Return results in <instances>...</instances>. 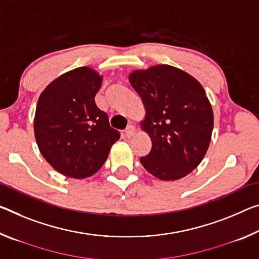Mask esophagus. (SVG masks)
I'll return each mask as SVG.
<instances>
[{"label":"esophagus","instance_id":"1","mask_svg":"<svg viewBox=\"0 0 259 259\" xmlns=\"http://www.w3.org/2000/svg\"><path fill=\"white\" fill-rule=\"evenodd\" d=\"M135 133H136V129H135V126L134 125H128V126H126V129L124 130V136L126 138H130V137L134 136Z\"/></svg>","mask_w":259,"mask_h":259}]
</instances>
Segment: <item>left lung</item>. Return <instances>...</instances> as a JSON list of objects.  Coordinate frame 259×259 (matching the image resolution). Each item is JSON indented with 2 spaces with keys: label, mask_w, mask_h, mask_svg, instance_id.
Wrapping results in <instances>:
<instances>
[{
  "label": "left lung",
  "mask_w": 259,
  "mask_h": 259,
  "mask_svg": "<svg viewBox=\"0 0 259 259\" xmlns=\"http://www.w3.org/2000/svg\"><path fill=\"white\" fill-rule=\"evenodd\" d=\"M129 80L144 104L142 128L152 141L141 163L162 181L184 178L199 165L211 142L213 112L203 86L166 64L134 71Z\"/></svg>",
  "instance_id": "obj_1"
}]
</instances>
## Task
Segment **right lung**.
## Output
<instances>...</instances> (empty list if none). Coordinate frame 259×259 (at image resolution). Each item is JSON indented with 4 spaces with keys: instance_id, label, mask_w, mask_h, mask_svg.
<instances>
[{
    "instance_id": "right-lung-1",
    "label": "right lung",
    "mask_w": 259,
    "mask_h": 259,
    "mask_svg": "<svg viewBox=\"0 0 259 259\" xmlns=\"http://www.w3.org/2000/svg\"><path fill=\"white\" fill-rule=\"evenodd\" d=\"M102 77L88 67L53 80L40 94L34 117L36 144L47 162L68 178L85 179L100 169L120 133L94 97Z\"/></svg>"
}]
</instances>
